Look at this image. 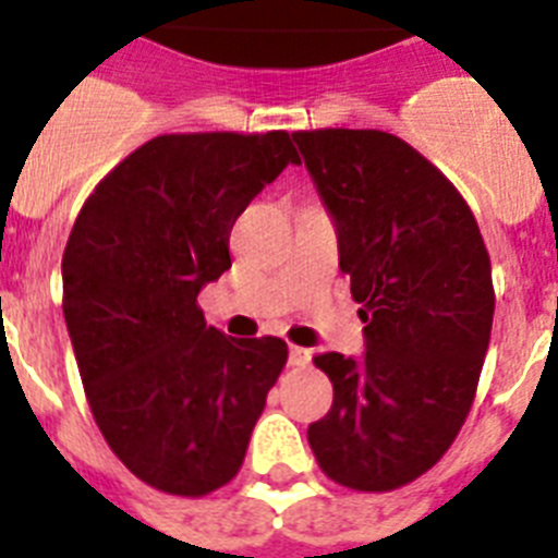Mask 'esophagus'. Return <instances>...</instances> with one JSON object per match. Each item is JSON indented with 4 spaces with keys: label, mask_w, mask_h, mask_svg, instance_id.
Masks as SVG:
<instances>
[{
    "label": "esophagus",
    "mask_w": 558,
    "mask_h": 558,
    "mask_svg": "<svg viewBox=\"0 0 558 558\" xmlns=\"http://www.w3.org/2000/svg\"><path fill=\"white\" fill-rule=\"evenodd\" d=\"M288 362H290V365H293V367L311 365V351H307V348H296V344H290Z\"/></svg>",
    "instance_id": "obj_1"
}]
</instances>
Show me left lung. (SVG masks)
I'll use <instances>...</instances> for the list:
<instances>
[{
	"label": "left lung",
	"instance_id": "obj_1",
	"mask_svg": "<svg viewBox=\"0 0 558 558\" xmlns=\"http://www.w3.org/2000/svg\"><path fill=\"white\" fill-rule=\"evenodd\" d=\"M293 142L339 236L365 353H319L330 411L307 427L316 462L353 490H393L439 462L476 396L494 325L490 256L468 202L381 131Z\"/></svg>",
	"mask_w": 558,
	"mask_h": 558
}]
</instances>
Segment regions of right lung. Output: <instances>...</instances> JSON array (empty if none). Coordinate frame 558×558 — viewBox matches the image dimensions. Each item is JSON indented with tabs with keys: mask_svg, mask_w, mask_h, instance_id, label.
I'll use <instances>...</instances> for the list:
<instances>
[{
	"mask_svg": "<svg viewBox=\"0 0 558 558\" xmlns=\"http://www.w3.org/2000/svg\"><path fill=\"white\" fill-rule=\"evenodd\" d=\"M299 165L284 131L156 136L87 196L62 256L64 322L96 425L173 496L228 485L288 344L207 328L196 296L230 268V228Z\"/></svg>",
	"mask_w": 558,
	"mask_h": 558,
	"instance_id": "1",
	"label": "right lung"
}]
</instances>
